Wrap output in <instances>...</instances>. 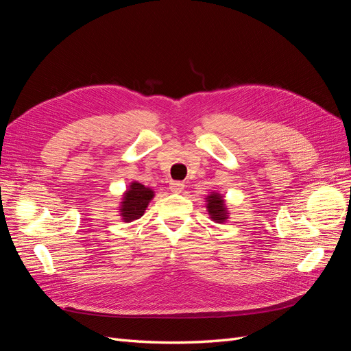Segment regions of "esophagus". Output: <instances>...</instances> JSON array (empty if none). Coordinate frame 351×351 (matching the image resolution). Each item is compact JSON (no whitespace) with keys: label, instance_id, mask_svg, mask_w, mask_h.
<instances>
[{"label":"esophagus","instance_id":"34e87169","mask_svg":"<svg viewBox=\"0 0 351 351\" xmlns=\"http://www.w3.org/2000/svg\"><path fill=\"white\" fill-rule=\"evenodd\" d=\"M169 190L174 193H182L184 190V183L182 182H171L169 183Z\"/></svg>","mask_w":351,"mask_h":351}]
</instances>
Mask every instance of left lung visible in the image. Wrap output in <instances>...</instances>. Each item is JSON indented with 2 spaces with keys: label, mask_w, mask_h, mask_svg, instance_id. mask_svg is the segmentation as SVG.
<instances>
[{
  "label": "left lung",
  "mask_w": 351,
  "mask_h": 351,
  "mask_svg": "<svg viewBox=\"0 0 351 351\" xmlns=\"http://www.w3.org/2000/svg\"><path fill=\"white\" fill-rule=\"evenodd\" d=\"M206 199H208L206 208H208L210 218L215 222H224L228 218V215H227V208H226L222 196H219L218 193H212Z\"/></svg>",
  "instance_id": "1"
}]
</instances>
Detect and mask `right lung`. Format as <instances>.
<instances>
[{
	"label": "right lung",
	"instance_id": "add662e5",
	"mask_svg": "<svg viewBox=\"0 0 351 351\" xmlns=\"http://www.w3.org/2000/svg\"><path fill=\"white\" fill-rule=\"evenodd\" d=\"M154 197V192L149 187H145L143 184L133 182L130 189H127L121 202V217L125 222H132L134 219H139L145 209L149 205L151 199Z\"/></svg>",
	"mask_w": 351,
	"mask_h": 351
}]
</instances>
